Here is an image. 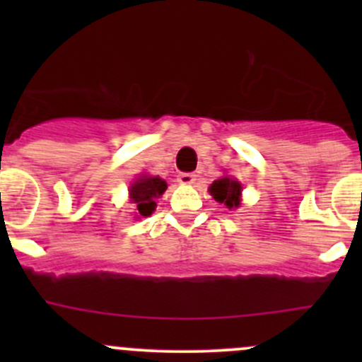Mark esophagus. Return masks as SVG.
Masks as SVG:
<instances>
[{
    "label": "esophagus",
    "instance_id": "esophagus-1",
    "mask_svg": "<svg viewBox=\"0 0 362 362\" xmlns=\"http://www.w3.org/2000/svg\"><path fill=\"white\" fill-rule=\"evenodd\" d=\"M178 182L184 185H191L196 182V175L194 173H180L178 175Z\"/></svg>",
    "mask_w": 362,
    "mask_h": 362
}]
</instances>
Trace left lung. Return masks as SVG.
Returning <instances> with one entry per match:
<instances>
[{
	"label": "left lung",
	"mask_w": 362,
	"mask_h": 362,
	"mask_svg": "<svg viewBox=\"0 0 362 362\" xmlns=\"http://www.w3.org/2000/svg\"><path fill=\"white\" fill-rule=\"evenodd\" d=\"M240 192L242 185L233 178H218L210 185V194L214 196L215 202L224 203L228 208H235L240 204Z\"/></svg>",
	"instance_id": "left-lung-1"
}]
</instances>
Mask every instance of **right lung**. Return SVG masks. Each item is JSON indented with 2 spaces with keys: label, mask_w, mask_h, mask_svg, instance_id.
Listing matches in <instances>:
<instances>
[{
  "label": "right lung",
  "mask_w": 362,
  "mask_h": 362,
  "mask_svg": "<svg viewBox=\"0 0 362 362\" xmlns=\"http://www.w3.org/2000/svg\"><path fill=\"white\" fill-rule=\"evenodd\" d=\"M166 182L160 180L159 177H144L138 178L133 185H131V202L136 206L138 214L147 217L156 210V199L166 191Z\"/></svg>",
  "instance_id": "obj_1"
}]
</instances>
